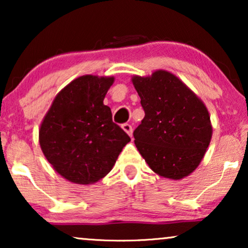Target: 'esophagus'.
<instances>
[{
  "instance_id": "1",
  "label": "esophagus",
  "mask_w": 248,
  "mask_h": 248,
  "mask_svg": "<svg viewBox=\"0 0 248 248\" xmlns=\"http://www.w3.org/2000/svg\"><path fill=\"white\" fill-rule=\"evenodd\" d=\"M122 128L126 132V133L130 135V137H132V133H133V128H132V126L128 123H124L123 125H122Z\"/></svg>"
}]
</instances>
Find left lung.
Returning <instances> with one entry per match:
<instances>
[{"instance_id": "1", "label": "left lung", "mask_w": 248, "mask_h": 248, "mask_svg": "<svg viewBox=\"0 0 248 248\" xmlns=\"http://www.w3.org/2000/svg\"><path fill=\"white\" fill-rule=\"evenodd\" d=\"M144 118L133 132L134 143L155 174L181 179L204 157L212 137L204 104L177 77L155 71L132 78Z\"/></svg>"}]
</instances>
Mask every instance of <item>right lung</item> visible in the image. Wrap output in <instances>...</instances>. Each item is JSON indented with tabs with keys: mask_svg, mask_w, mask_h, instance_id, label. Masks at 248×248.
<instances>
[{
	"mask_svg": "<svg viewBox=\"0 0 248 248\" xmlns=\"http://www.w3.org/2000/svg\"><path fill=\"white\" fill-rule=\"evenodd\" d=\"M113 82V77L73 80L55 97L40 125V148L67 181L84 185L98 182L111 170L131 141L104 105Z\"/></svg>",
	"mask_w": 248,
	"mask_h": 248,
	"instance_id": "obj_1",
	"label": "right lung"
}]
</instances>
